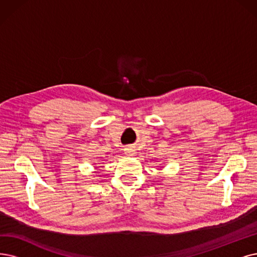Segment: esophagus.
<instances>
[{"label":"esophagus","mask_w":257,"mask_h":257,"mask_svg":"<svg viewBox=\"0 0 257 257\" xmlns=\"http://www.w3.org/2000/svg\"><path fill=\"white\" fill-rule=\"evenodd\" d=\"M125 153H126V154H131V153H132V149H126V150H125Z\"/></svg>","instance_id":"34e87169"}]
</instances>
